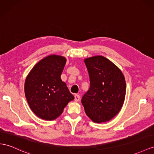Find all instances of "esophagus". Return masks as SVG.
Returning <instances> with one entry per match:
<instances>
[{"label": "esophagus", "mask_w": 154, "mask_h": 154, "mask_svg": "<svg viewBox=\"0 0 154 154\" xmlns=\"http://www.w3.org/2000/svg\"><path fill=\"white\" fill-rule=\"evenodd\" d=\"M79 100H80V96L78 95V94H75V101H79Z\"/></svg>", "instance_id": "1"}]
</instances>
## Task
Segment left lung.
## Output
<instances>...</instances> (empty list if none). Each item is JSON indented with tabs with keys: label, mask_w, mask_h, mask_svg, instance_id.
I'll return each mask as SVG.
<instances>
[{
	"label": "left lung",
	"mask_w": 154,
	"mask_h": 154,
	"mask_svg": "<svg viewBox=\"0 0 154 154\" xmlns=\"http://www.w3.org/2000/svg\"><path fill=\"white\" fill-rule=\"evenodd\" d=\"M90 77V88L82 96L85 113L95 123L111 120L120 112L125 97L123 73L109 59L94 56L85 60Z\"/></svg>",
	"instance_id": "left-lung-1"
}]
</instances>
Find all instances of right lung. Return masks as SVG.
<instances>
[{"instance_id": "add662e5", "label": "right lung", "mask_w": 154, "mask_h": 154, "mask_svg": "<svg viewBox=\"0 0 154 154\" xmlns=\"http://www.w3.org/2000/svg\"><path fill=\"white\" fill-rule=\"evenodd\" d=\"M66 58L52 54L39 60L26 76L25 94L30 109L38 117L53 120L74 100L60 76Z\"/></svg>"}]
</instances>
